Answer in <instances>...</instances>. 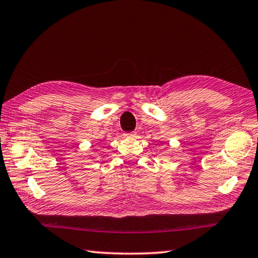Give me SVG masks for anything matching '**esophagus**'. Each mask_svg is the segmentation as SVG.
<instances>
[{"label":"esophagus","mask_w":258,"mask_h":258,"mask_svg":"<svg viewBox=\"0 0 258 258\" xmlns=\"http://www.w3.org/2000/svg\"><path fill=\"white\" fill-rule=\"evenodd\" d=\"M137 136V132H128V133H125V137L127 138H133Z\"/></svg>","instance_id":"obj_1"}]
</instances>
